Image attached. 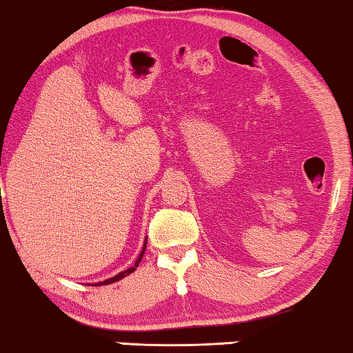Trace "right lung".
<instances>
[{
  "mask_svg": "<svg viewBox=\"0 0 353 353\" xmlns=\"http://www.w3.org/2000/svg\"><path fill=\"white\" fill-rule=\"evenodd\" d=\"M145 248H146V242H145V245H143V250L140 252V256L137 258V261H135V264L132 265V268H129L127 270H124V272H121V274H117V275H114V277H111V279H108V280H103V282H99V283H94L95 287H100V285H108V283H114V282H117V280H121V279H124L125 275H129V274H132L134 272V270L139 268V264H140V261H141V258H143V254H145Z\"/></svg>",
  "mask_w": 353,
  "mask_h": 353,
  "instance_id": "right-lung-1",
  "label": "right lung"
}]
</instances>
